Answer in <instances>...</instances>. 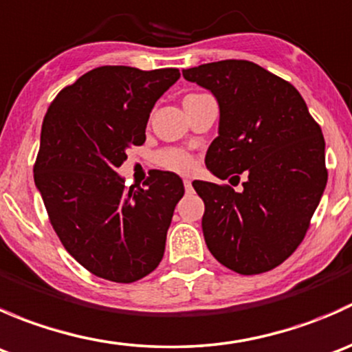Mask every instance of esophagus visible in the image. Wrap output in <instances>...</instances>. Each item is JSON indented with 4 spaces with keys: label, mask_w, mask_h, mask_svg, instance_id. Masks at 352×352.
<instances>
[{
    "label": "esophagus",
    "mask_w": 352,
    "mask_h": 352,
    "mask_svg": "<svg viewBox=\"0 0 352 352\" xmlns=\"http://www.w3.org/2000/svg\"><path fill=\"white\" fill-rule=\"evenodd\" d=\"M184 187H186L187 192H190V190H192V182H190L189 179H184Z\"/></svg>",
    "instance_id": "obj_1"
}]
</instances>
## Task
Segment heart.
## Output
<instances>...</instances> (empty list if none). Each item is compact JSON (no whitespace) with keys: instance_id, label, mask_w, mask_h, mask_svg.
<instances>
[{"instance_id":"b5f03b06","label":"heart","mask_w":352,"mask_h":352,"mask_svg":"<svg viewBox=\"0 0 352 352\" xmlns=\"http://www.w3.org/2000/svg\"><path fill=\"white\" fill-rule=\"evenodd\" d=\"M192 97V95H189ZM155 163L162 168L170 170V172H179V173H189L194 170V158L187 151L180 150V148H165L160 150L155 155Z\"/></svg>"}]
</instances>
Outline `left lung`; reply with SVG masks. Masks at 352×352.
<instances>
[{
  "mask_svg": "<svg viewBox=\"0 0 352 352\" xmlns=\"http://www.w3.org/2000/svg\"><path fill=\"white\" fill-rule=\"evenodd\" d=\"M219 105L218 138L206 166L218 179H247L243 190L192 182L204 201L202 233L209 252L243 276L278 267L303 242L327 184L325 141L300 91L242 59L182 71Z\"/></svg>",
  "mask_w": 352,
  "mask_h": 352,
  "instance_id": "left-lung-1",
  "label": "left lung"
}]
</instances>
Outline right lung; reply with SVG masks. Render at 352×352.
<instances>
[{"instance_id": "add662e5", "label": "right lung", "mask_w": 352, "mask_h": 352, "mask_svg": "<svg viewBox=\"0 0 352 352\" xmlns=\"http://www.w3.org/2000/svg\"><path fill=\"white\" fill-rule=\"evenodd\" d=\"M180 78L177 67L100 66L63 88L42 122L34 180L49 221L87 271L134 283L158 267L184 184L160 172L124 186L116 172L146 140L150 112Z\"/></svg>"}]
</instances>
